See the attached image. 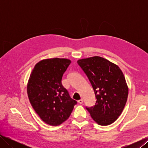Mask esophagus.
Returning <instances> with one entry per match:
<instances>
[{"label": "esophagus", "mask_w": 148, "mask_h": 148, "mask_svg": "<svg viewBox=\"0 0 148 148\" xmlns=\"http://www.w3.org/2000/svg\"><path fill=\"white\" fill-rule=\"evenodd\" d=\"M78 102L79 104H82V103L83 102V99H79V100Z\"/></svg>", "instance_id": "esophagus-1"}]
</instances>
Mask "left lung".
Segmentation results:
<instances>
[{"instance_id":"1","label":"left lung","mask_w":148,"mask_h":148,"mask_svg":"<svg viewBox=\"0 0 148 148\" xmlns=\"http://www.w3.org/2000/svg\"><path fill=\"white\" fill-rule=\"evenodd\" d=\"M77 63L90 82L96 99L95 106L86 109L97 124L114 123L122 114L128 95L122 70L99 56L79 59Z\"/></svg>"}]
</instances>
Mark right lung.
<instances>
[{"label": "right lung", "instance_id": "1", "mask_svg": "<svg viewBox=\"0 0 148 148\" xmlns=\"http://www.w3.org/2000/svg\"><path fill=\"white\" fill-rule=\"evenodd\" d=\"M70 63L69 59L59 58L42 60L36 64L28 80L27 93L31 106L42 121L52 126L68 119L77 103L62 84Z\"/></svg>", "mask_w": 148, "mask_h": 148}]
</instances>
